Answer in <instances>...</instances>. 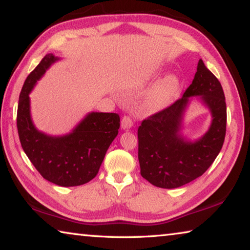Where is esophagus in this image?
Listing matches in <instances>:
<instances>
[{"label":"esophagus","mask_w":250,"mask_h":250,"mask_svg":"<svg viewBox=\"0 0 250 250\" xmlns=\"http://www.w3.org/2000/svg\"><path fill=\"white\" fill-rule=\"evenodd\" d=\"M132 125H133L132 118H131L130 116H124V118H122V119H121V126H122V129L128 130V129H130Z\"/></svg>","instance_id":"34e87169"}]
</instances>
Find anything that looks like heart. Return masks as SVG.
Segmentation results:
<instances>
[{"label":"heart","mask_w":250,"mask_h":250,"mask_svg":"<svg viewBox=\"0 0 250 250\" xmlns=\"http://www.w3.org/2000/svg\"><path fill=\"white\" fill-rule=\"evenodd\" d=\"M179 79L175 76H167L153 88L145 101V109L155 112L166 108L179 90Z\"/></svg>","instance_id":"heart-1"}]
</instances>
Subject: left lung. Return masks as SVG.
<instances>
[{"label":"left lung","mask_w":250,"mask_h":250,"mask_svg":"<svg viewBox=\"0 0 250 250\" xmlns=\"http://www.w3.org/2000/svg\"><path fill=\"white\" fill-rule=\"evenodd\" d=\"M201 95L213 121L209 131L195 143L179 134L183 112L189 97ZM225 95L218 79L202 59L192 83L183 97L141 122L138 128V158L142 177L162 188H176L204 174L221 151L226 134Z\"/></svg>","instance_id":"8db88e82"}]
</instances>
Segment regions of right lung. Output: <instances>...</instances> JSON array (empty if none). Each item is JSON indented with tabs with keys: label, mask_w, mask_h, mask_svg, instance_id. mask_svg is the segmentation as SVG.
<instances>
[{
	"label": "right lung",
	"mask_w": 250,
	"mask_h": 250,
	"mask_svg": "<svg viewBox=\"0 0 250 250\" xmlns=\"http://www.w3.org/2000/svg\"><path fill=\"white\" fill-rule=\"evenodd\" d=\"M48 54L27 76L18 105L21 145L40 174L52 183L68 188L86 184L98 173L111 142L120 128L113 112H91L64 137H50L34 126L29 113V92L46 69L57 61Z\"/></svg>",
	"instance_id": "add662e5"
}]
</instances>
